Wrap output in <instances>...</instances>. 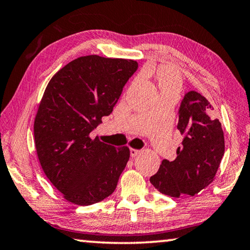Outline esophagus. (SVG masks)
<instances>
[{
  "instance_id": "34e87169",
  "label": "esophagus",
  "mask_w": 250,
  "mask_h": 250,
  "mask_svg": "<svg viewBox=\"0 0 250 250\" xmlns=\"http://www.w3.org/2000/svg\"><path fill=\"white\" fill-rule=\"evenodd\" d=\"M129 153H130V156H136L138 153H140V149H135V148H130L129 149Z\"/></svg>"
}]
</instances>
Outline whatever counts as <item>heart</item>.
Wrapping results in <instances>:
<instances>
[{
    "instance_id": "1",
    "label": "heart",
    "mask_w": 250,
    "mask_h": 250,
    "mask_svg": "<svg viewBox=\"0 0 250 250\" xmlns=\"http://www.w3.org/2000/svg\"><path fill=\"white\" fill-rule=\"evenodd\" d=\"M160 83L163 91H167V93L178 94L181 89V79L173 71L165 70L161 72Z\"/></svg>"
}]
</instances>
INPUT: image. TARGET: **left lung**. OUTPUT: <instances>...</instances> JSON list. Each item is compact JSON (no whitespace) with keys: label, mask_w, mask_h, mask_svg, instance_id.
Segmentation results:
<instances>
[{"label":"left lung","mask_w":250,"mask_h":250,"mask_svg":"<svg viewBox=\"0 0 250 250\" xmlns=\"http://www.w3.org/2000/svg\"><path fill=\"white\" fill-rule=\"evenodd\" d=\"M178 129L182 146L174 161L163 160L149 181L161 193L172 198L194 195L213 181L225 153L221 123L213 107L201 94L184 95L179 108Z\"/></svg>","instance_id":"8db88e82"}]
</instances>
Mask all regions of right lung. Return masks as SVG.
<instances>
[{
	"label": "right lung",
	"mask_w": 250,
	"mask_h": 250,
	"mask_svg": "<svg viewBox=\"0 0 250 250\" xmlns=\"http://www.w3.org/2000/svg\"><path fill=\"white\" fill-rule=\"evenodd\" d=\"M136 61L85 56L57 72L34 120V143L44 174L69 202L89 206L109 197L129 148L89 135L113 112Z\"/></svg>",
	"instance_id": "obj_1"
}]
</instances>
